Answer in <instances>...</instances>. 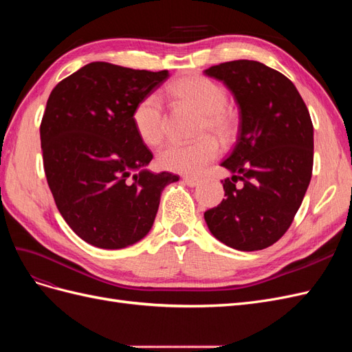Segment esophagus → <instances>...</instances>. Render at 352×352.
Returning a JSON list of instances; mask_svg holds the SVG:
<instances>
[{"mask_svg": "<svg viewBox=\"0 0 352 352\" xmlns=\"http://www.w3.org/2000/svg\"><path fill=\"white\" fill-rule=\"evenodd\" d=\"M184 182L188 185V186H197L199 184V179L198 177H192V176H185L184 177Z\"/></svg>", "mask_w": 352, "mask_h": 352, "instance_id": "esophagus-1", "label": "esophagus"}]
</instances>
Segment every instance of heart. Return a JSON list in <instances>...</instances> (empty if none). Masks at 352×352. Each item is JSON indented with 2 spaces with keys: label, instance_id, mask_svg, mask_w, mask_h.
<instances>
[{
  "label": "heart",
  "instance_id": "obj_1",
  "mask_svg": "<svg viewBox=\"0 0 352 352\" xmlns=\"http://www.w3.org/2000/svg\"><path fill=\"white\" fill-rule=\"evenodd\" d=\"M167 95L176 104L199 113L195 135L201 138L190 144L168 142L158 151L157 163L167 172L197 175L220 155V145L210 135L228 141L235 133L236 122L226 109V91L214 80L192 73L170 83ZM132 123L144 144L154 146L162 142L166 132V114L157 95L150 94L136 102Z\"/></svg>",
  "mask_w": 352,
  "mask_h": 352
}]
</instances>
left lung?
Returning <instances> with one entry per match:
<instances>
[{
  "instance_id": "left-lung-1",
  "label": "left lung",
  "mask_w": 352,
  "mask_h": 352,
  "mask_svg": "<svg viewBox=\"0 0 352 352\" xmlns=\"http://www.w3.org/2000/svg\"><path fill=\"white\" fill-rule=\"evenodd\" d=\"M204 73L226 85L239 109L238 140L221 162L232 172L221 180L226 199L204 219L228 247L264 250L289 229L310 185V113L295 85L260 61H226Z\"/></svg>"
}]
</instances>
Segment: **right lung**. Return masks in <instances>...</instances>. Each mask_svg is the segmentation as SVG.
Instances as JSON below:
<instances>
[{
	"label": "right lung",
	"instance_id": "obj_1",
	"mask_svg": "<svg viewBox=\"0 0 352 352\" xmlns=\"http://www.w3.org/2000/svg\"><path fill=\"white\" fill-rule=\"evenodd\" d=\"M168 78L95 61L51 91L41 122L47 182L63 219L79 238L120 250L150 232L160 195L179 180L144 167L153 153L136 135V102Z\"/></svg>",
	"mask_w": 352,
	"mask_h": 352
}]
</instances>
